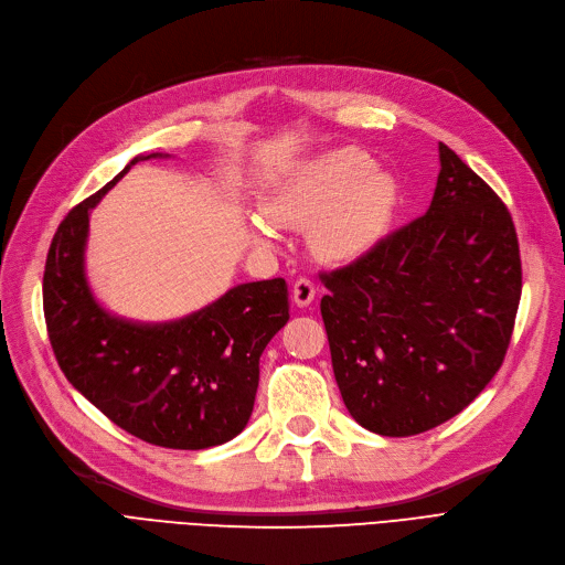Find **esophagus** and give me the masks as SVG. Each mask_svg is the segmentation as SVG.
<instances>
[{"label":"esophagus","mask_w":565,"mask_h":565,"mask_svg":"<svg viewBox=\"0 0 565 565\" xmlns=\"http://www.w3.org/2000/svg\"><path fill=\"white\" fill-rule=\"evenodd\" d=\"M317 296V286L311 279L307 277H300L296 284H294V302L298 307H307L311 300H315Z\"/></svg>","instance_id":"obj_1"}]
</instances>
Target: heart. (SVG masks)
<instances>
[{"mask_svg": "<svg viewBox=\"0 0 565 565\" xmlns=\"http://www.w3.org/2000/svg\"><path fill=\"white\" fill-rule=\"evenodd\" d=\"M395 204V183L374 172L365 153L340 149L296 167L267 200V214L284 225H313L319 254L351 260L377 242ZM258 239H269L265 223L254 225Z\"/></svg>", "mask_w": 565, "mask_h": 565, "instance_id": "b5f03b06", "label": "heart"}]
</instances>
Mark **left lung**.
Returning a JSON list of instances; mask_svg holds the SVG:
<instances>
[{
    "label": "left lung",
    "mask_w": 565,
    "mask_h": 565,
    "mask_svg": "<svg viewBox=\"0 0 565 565\" xmlns=\"http://www.w3.org/2000/svg\"><path fill=\"white\" fill-rule=\"evenodd\" d=\"M428 212L321 271L332 372L363 428L407 437L466 409L505 361L521 298L505 202L440 141Z\"/></svg>",
    "instance_id": "obj_1"
}]
</instances>
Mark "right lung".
<instances>
[{
  "label": "right lung",
  "instance_id": "add662e5",
  "mask_svg": "<svg viewBox=\"0 0 565 565\" xmlns=\"http://www.w3.org/2000/svg\"><path fill=\"white\" fill-rule=\"evenodd\" d=\"M130 164L55 230L44 269L49 340L70 384L122 430L167 449L216 447L254 412L260 356L288 321V286L242 284L162 326L109 317L86 284L83 246L90 209Z\"/></svg>",
  "mask_w": 565,
  "mask_h": 565
}]
</instances>
